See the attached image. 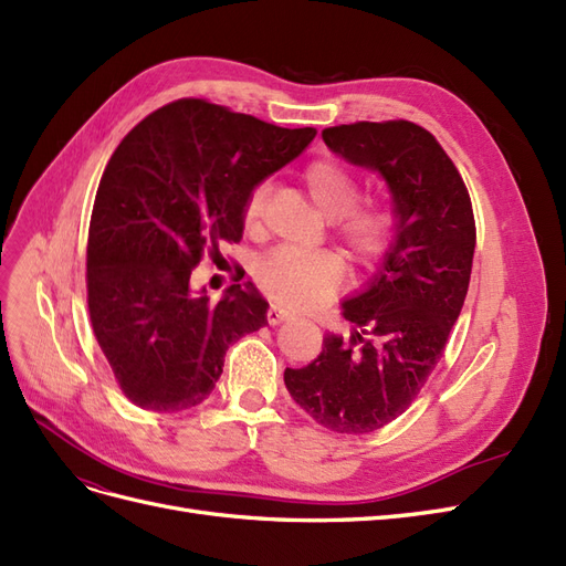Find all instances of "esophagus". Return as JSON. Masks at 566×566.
Returning <instances> with one entry per match:
<instances>
[{"label": "esophagus", "mask_w": 566, "mask_h": 566, "mask_svg": "<svg viewBox=\"0 0 566 566\" xmlns=\"http://www.w3.org/2000/svg\"><path fill=\"white\" fill-rule=\"evenodd\" d=\"M266 318H269V323H271V325H279V323H283V321H287V318H290V312H287V310H283L281 304H271V306H269V312H266Z\"/></svg>", "instance_id": "1"}]
</instances>
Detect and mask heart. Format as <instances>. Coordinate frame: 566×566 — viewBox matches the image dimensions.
Returning a JSON list of instances; mask_svg holds the SVG:
<instances>
[{
  "label": "heart",
  "instance_id": "obj_1",
  "mask_svg": "<svg viewBox=\"0 0 566 566\" xmlns=\"http://www.w3.org/2000/svg\"><path fill=\"white\" fill-rule=\"evenodd\" d=\"M304 184L314 205L325 217H343L339 235L356 260L370 262L387 248L391 217L378 205L354 208L361 191H358V179L347 167L335 160H316L304 169ZM266 198L269 186L262 184L254 188L245 202L243 224L250 233L262 229ZM342 276H345V264L335 252L276 250L256 264V281L266 293L287 306H297V310L328 300L339 287Z\"/></svg>",
  "mask_w": 566,
  "mask_h": 566
}]
</instances>
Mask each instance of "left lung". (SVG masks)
Wrapping results in <instances>:
<instances>
[{
  "mask_svg": "<svg viewBox=\"0 0 566 566\" xmlns=\"http://www.w3.org/2000/svg\"><path fill=\"white\" fill-rule=\"evenodd\" d=\"M323 142L385 181L394 227L373 276L342 300L349 339L325 333L314 361L283 378L323 427L368 434L399 418L439 364L468 295L474 217L451 158L408 119L328 127Z\"/></svg>",
  "mask_w": 566,
  "mask_h": 566,
  "instance_id": "left-lung-1",
  "label": "left lung"
}]
</instances>
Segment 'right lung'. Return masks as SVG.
<instances>
[{"label":"right lung","instance_id":"1","mask_svg":"<svg viewBox=\"0 0 566 566\" xmlns=\"http://www.w3.org/2000/svg\"><path fill=\"white\" fill-rule=\"evenodd\" d=\"M200 98L142 119L101 177L87 243L94 335L125 397L177 413L210 397L229 345L266 325L254 283L191 287L205 250L241 241L250 193L314 142Z\"/></svg>","mask_w":566,"mask_h":566}]
</instances>
